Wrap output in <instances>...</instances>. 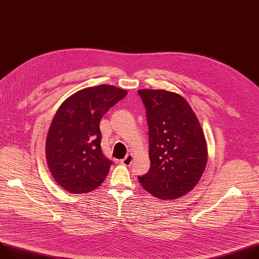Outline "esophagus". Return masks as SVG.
Returning <instances> with one entry per match:
<instances>
[{
	"mask_svg": "<svg viewBox=\"0 0 259 259\" xmlns=\"http://www.w3.org/2000/svg\"><path fill=\"white\" fill-rule=\"evenodd\" d=\"M132 161H133V156L131 154H129L124 159H122L120 162H121V164H123V165H125V166H130Z\"/></svg>",
	"mask_w": 259,
	"mask_h": 259,
	"instance_id": "esophagus-1",
	"label": "esophagus"
}]
</instances>
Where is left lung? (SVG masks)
I'll use <instances>...</instances> for the list:
<instances>
[{"label":"left lung","mask_w":259,"mask_h":259,"mask_svg":"<svg viewBox=\"0 0 259 259\" xmlns=\"http://www.w3.org/2000/svg\"><path fill=\"white\" fill-rule=\"evenodd\" d=\"M149 128L151 167L137 177L145 189L162 199L190 192L206 165L204 134L191 106L179 94L164 90H139Z\"/></svg>","instance_id":"left-lung-1"}]
</instances>
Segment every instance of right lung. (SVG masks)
<instances>
[{
    "mask_svg": "<svg viewBox=\"0 0 259 259\" xmlns=\"http://www.w3.org/2000/svg\"><path fill=\"white\" fill-rule=\"evenodd\" d=\"M127 91L100 84L80 90L59 107L46 137V162L64 190L88 193L105 180L111 161L101 150L100 121Z\"/></svg>",
    "mask_w": 259,
    "mask_h": 259,
    "instance_id": "right-lung-1",
    "label": "right lung"
}]
</instances>
